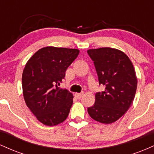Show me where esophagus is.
<instances>
[{"label": "esophagus", "mask_w": 154, "mask_h": 154, "mask_svg": "<svg viewBox=\"0 0 154 154\" xmlns=\"http://www.w3.org/2000/svg\"><path fill=\"white\" fill-rule=\"evenodd\" d=\"M83 94H84L83 93H75V96L77 98V99H80V98L82 97Z\"/></svg>", "instance_id": "esophagus-1"}]
</instances>
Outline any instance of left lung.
I'll return each instance as SVG.
<instances>
[{
  "mask_svg": "<svg viewBox=\"0 0 154 154\" xmlns=\"http://www.w3.org/2000/svg\"><path fill=\"white\" fill-rule=\"evenodd\" d=\"M100 85L104 91L95 94V103L88 108L92 119L103 124L116 122L130 109L137 79L132 61L125 53L111 48L89 49Z\"/></svg>",
  "mask_w": 154,
  "mask_h": 154,
  "instance_id": "8db88e82",
  "label": "left lung"
}]
</instances>
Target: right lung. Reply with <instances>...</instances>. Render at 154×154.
<instances>
[{"label":"right lung","mask_w":154,"mask_h":154,"mask_svg":"<svg viewBox=\"0 0 154 154\" xmlns=\"http://www.w3.org/2000/svg\"><path fill=\"white\" fill-rule=\"evenodd\" d=\"M79 53L78 49L44 47L26 63L22 78L23 96L27 107L43 125L55 126L69 115L73 95L59 86Z\"/></svg>","instance_id":"1"}]
</instances>
